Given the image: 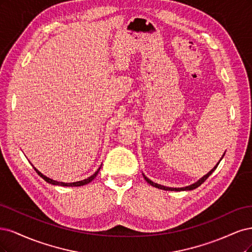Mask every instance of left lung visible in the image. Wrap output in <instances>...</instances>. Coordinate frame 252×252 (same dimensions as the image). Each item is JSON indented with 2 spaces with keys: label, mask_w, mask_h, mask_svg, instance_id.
<instances>
[{
  "label": "left lung",
  "mask_w": 252,
  "mask_h": 252,
  "mask_svg": "<svg viewBox=\"0 0 252 252\" xmlns=\"http://www.w3.org/2000/svg\"><path fill=\"white\" fill-rule=\"evenodd\" d=\"M224 155H225V153L223 154V156L221 157V159H220V161L223 159V157H224ZM220 161L218 162V163L215 165V167L212 169V170H209V172L206 174V175H204L203 176L202 178H200V179L197 181V182H194V183H192V184H190V185H188V186H184V188H167V186H164V185H161V184H158V183H155V182H153L152 180H150L148 177H145L144 176V174H142L143 175V177H144V180L147 181L150 185H152V186H154V188H156V189H163V190H172V191H181V190H192V189H197L198 186H200L203 182H204L207 178L212 175L214 172H215V169L218 167V165H219V163H220Z\"/></svg>",
  "instance_id": "1"
}]
</instances>
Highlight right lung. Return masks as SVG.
<instances>
[{
  "label": "right lung",
  "instance_id": "1",
  "mask_svg": "<svg viewBox=\"0 0 252 252\" xmlns=\"http://www.w3.org/2000/svg\"><path fill=\"white\" fill-rule=\"evenodd\" d=\"M32 165V164H31ZM33 166V165H32ZM100 167H101V165H100ZM100 167L96 170V172L92 175V176H90L89 178H87V179H84V180H82V181H77V182H71V183H67V182H60V181H56V180H53V179H50L49 177H47V176H45L44 174H42L39 172L38 169H36L34 166H33V168H34V170L35 172L38 174V176L39 177H42L43 179L47 182V183H49V184H52V185H59V186H83V185H86V184H88V183H90L94 178L97 176V174H98V172L100 170Z\"/></svg>",
  "mask_w": 252,
  "mask_h": 252
}]
</instances>
